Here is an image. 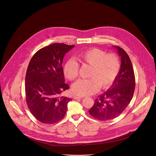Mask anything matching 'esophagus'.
<instances>
[{
  "instance_id": "esophagus-1",
  "label": "esophagus",
  "mask_w": 156,
  "mask_h": 156,
  "mask_svg": "<svg viewBox=\"0 0 156 156\" xmlns=\"http://www.w3.org/2000/svg\"><path fill=\"white\" fill-rule=\"evenodd\" d=\"M83 97H82V96H74L73 97V99H81V98H83Z\"/></svg>"
}]
</instances>
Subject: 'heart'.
<instances>
[{"mask_svg": "<svg viewBox=\"0 0 156 156\" xmlns=\"http://www.w3.org/2000/svg\"><path fill=\"white\" fill-rule=\"evenodd\" d=\"M82 64L91 66L87 76L89 78L79 80L72 87L73 94L78 96L91 95L96 93L99 87L106 89L115 81L120 70L119 57L114 53H108L96 48L84 50L77 55ZM80 65L77 61L70 58L64 65L65 76L73 81L79 75Z\"/></svg>", "mask_w": 156, "mask_h": 156, "instance_id": "heart-1", "label": "heart"}]
</instances>
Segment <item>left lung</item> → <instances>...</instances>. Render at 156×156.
<instances>
[{
    "mask_svg": "<svg viewBox=\"0 0 156 156\" xmlns=\"http://www.w3.org/2000/svg\"><path fill=\"white\" fill-rule=\"evenodd\" d=\"M121 56L119 73L108 91L96 99L89 113L100 121L112 120L119 116L129 104L134 94L135 76L131 60L127 53L116 47Z\"/></svg>",
    "mask_w": 156,
    "mask_h": 156,
    "instance_id": "8db88e82",
    "label": "left lung"
}]
</instances>
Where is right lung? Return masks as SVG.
I'll return each mask as SVG.
<instances>
[{
  "label": "right lung",
  "mask_w": 156,
  "mask_h": 156,
  "mask_svg": "<svg viewBox=\"0 0 156 156\" xmlns=\"http://www.w3.org/2000/svg\"><path fill=\"white\" fill-rule=\"evenodd\" d=\"M74 45L54 43L37 51L31 58L25 76L27 105L36 120L54 124L65 116L72 99L61 96L70 88L65 83L62 62Z\"/></svg>",
  "instance_id": "1"
}]
</instances>
